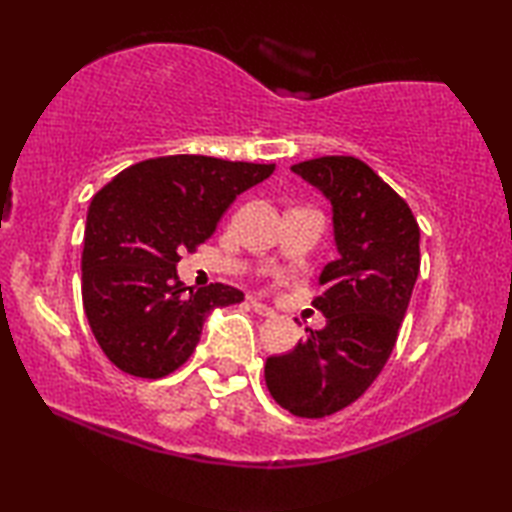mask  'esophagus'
Here are the masks:
<instances>
[{
  "label": "esophagus",
  "instance_id": "34e87169",
  "mask_svg": "<svg viewBox=\"0 0 512 512\" xmlns=\"http://www.w3.org/2000/svg\"><path fill=\"white\" fill-rule=\"evenodd\" d=\"M250 307H253L255 314H259V316H275V309L264 305V302H259L257 298H250Z\"/></svg>",
  "mask_w": 512,
  "mask_h": 512
}]
</instances>
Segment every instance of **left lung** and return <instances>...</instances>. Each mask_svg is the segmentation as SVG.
<instances>
[{
    "instance_id": "8db88e82",
    "label": "left lung",
    "mask_w": 512,
    "mask_h": 512,
    "mask_svg": "<svg viewBox=\"0 0 512 512\" xmlns=\"http://www.w3.org/2000/svg\"><path fill=\"white\" fill-rule=\"evenodd\" d=\"M332 203L339 259L314 298L327 325L289 354L268 357L273 400L300 418H325L368 391L395 348L420 273V228L404 198L352 155L293 164Z\"/></svg>"
}]
</instances>
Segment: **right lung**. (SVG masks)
<instances>
[{
  "instance_id": "1",
  "label": "right lung",
  "mask_w": 512,
  "mask_h": 512,
  "mask_svg": "<svg viewBox=\"0 0 512 512\" xmlns=\"http://www.w3.org/2000/svg\"><path fill=\"white\" fill-rule=\"evenodd\" d=\"M275 164L207 155L137 162L94 194L85 223L83 309L92 334L119 370L160 379L183 366L207 314L244 300L228 284L178 280L180 253L210 239L232 201Z\"/></svg>"
}]
</instances>
